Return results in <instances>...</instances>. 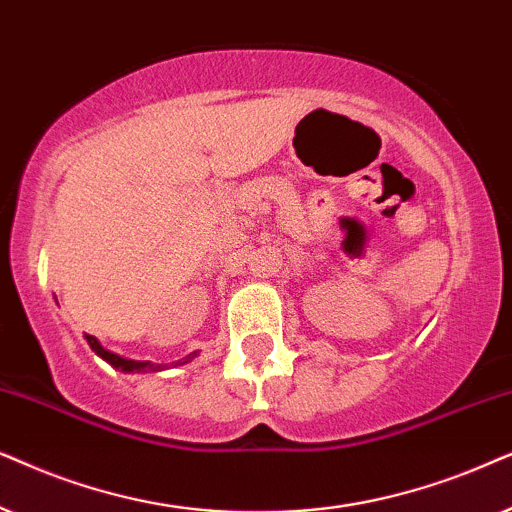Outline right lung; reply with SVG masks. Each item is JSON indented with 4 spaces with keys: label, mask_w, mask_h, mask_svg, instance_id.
Returning <instances> with one entry per match:
<instances>
[{
    "label": "right lung",
    "mask_w": 512,
    "mask_h": 512,
    "mask_svg": "<svg viewBox=\"0 0 512 512\" xmlns=\"http://www.w3.org/2000/svg\"><path fill=\"white\" fill-rule=\"evenodd\" d=\"M86 342H88V346H91V349L98 353V356L102 358V360H107L109 365L112 367H117V370H121V372H156V370H161V365H154V363H138V360H128V358H121V356H117V353H112V351H107V349H102L100 346V342L98 339H95L93 335H86ZM196 356V353H189L187 358H182L180 360V365H185V363H189V360H192Z\"/></svg>",
    "instance_id": "add662e5"
}]
</instances>
